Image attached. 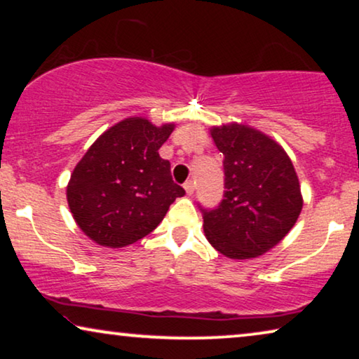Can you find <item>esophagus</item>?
<instances>
[{"instance_id":"obj_1","label":"esophagus","mask_w":359,"mask_h":359,"mask_svg":"<svg viewBox=\"0 0 359 359\" xmlns=\"http://www.w3.org/2000/svg\"><path fill=\"white\" fill-rule=\"evenodd\" d=\"M184 189H186V194H188V196L193 194V193H194V189H196L194 181H193V180L186 181V183H184Z\"/></svg>"}]
</instances>
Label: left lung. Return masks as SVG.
<instances>
[{"instance_id": "left-lung-1", "label": "left lung", "mask_w": 359, "mask_h": 359, "mask_svg": "<svg viewBox=\"0 0 359 359\" xmlns=\"http://www.w3.org/2000/svg\"><path fill=\"white\" fill-rule=\"evenodd\" d=\"M224 154V199L212 209L199 204L210 245L233 259L255 258L278 245L302 209L301 186L281 147L247 126L214 127Z\"/></svg>"}]
</instances>
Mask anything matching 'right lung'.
Listing matches in <instances>:
<instances>
[{
	"instance_id": "add662e5",
	"label": "right lung",
	"mask_w": 359,
	"mask_h": 359,
	"mask_svg": "<svg viewBox=\"0 0 359 359\" xmlns=\"http://www.w3.org/2000/svg\"><path fill=\"white\" fill-rule=\"evenodd\" d=\"M173 124L129 117L106 130L73 170L67 199L91 240L121 248L149 235L186 191L158 155Z\"/></svg>"
}]
</instances>
